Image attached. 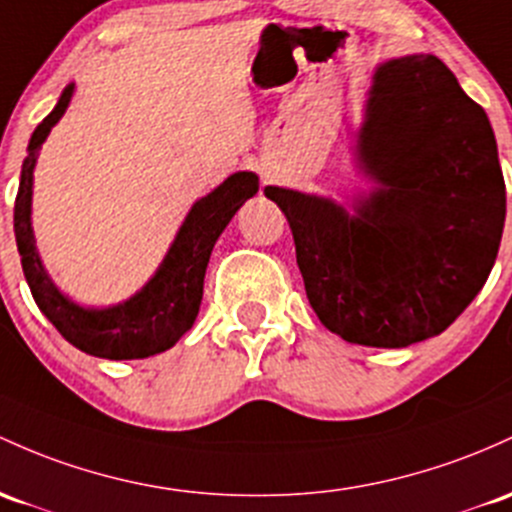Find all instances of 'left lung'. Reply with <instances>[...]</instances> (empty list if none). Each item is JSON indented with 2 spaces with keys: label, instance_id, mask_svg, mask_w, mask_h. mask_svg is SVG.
Here are the masks:
<instances>
[{
  "label": "left lung",
  "instance_id": "8db88e82",
  "mask_svg": "<svg viewBox=\"0 0 512 512\" xmlns=\"http://www.w3.org/2000/svg\"><path fill=\"white\" fill-rule=\"evenodd\" d=\"M357 160L379 187L355 204L265 187L294 233L308 303L342 340L408 347L447 330L496 262L505 182L486 111L435 55L381 63Z\"/></svg>",
  "mask_w": 512,
  "mask_h": 512
}]
</instances>
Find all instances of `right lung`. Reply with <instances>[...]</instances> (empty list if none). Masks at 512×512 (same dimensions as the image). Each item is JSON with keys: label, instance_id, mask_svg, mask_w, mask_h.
Wrapping results in <instances>:
<instances>
[{"label": "right lung", "instance_id": "obj_1", "mask_svg": "<svg viewBox=\"0 0 512 512\" xmlns=\"http://www.w3.org/2000/svg\"><path fill=\"white\" fill-rule=\"evenodd\" d=\"M72 92L75 84H67L55 109L38 123L28 140V155L21 165L19 194L14 204V233L24 277L43 316L77 350L101 359H143L157 355L170 350L194 325L204 296V277L213 245L235 211L257 194L260 179L255 172L230 174L221 187L192 206L162 265L138 294L109 308H84L67 299L48 277L31 228L33 167H36L38 150L48 138L50 128L63 119Z\"/></svg>", "mask_w": 512, "mask_h": 512}]
</instances>
